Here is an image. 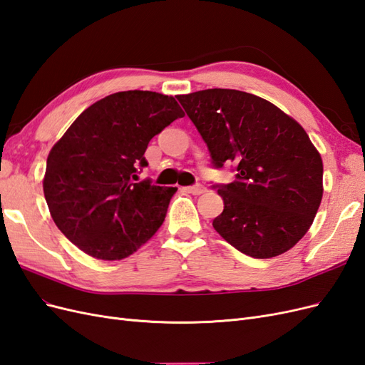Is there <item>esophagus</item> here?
<instances>
[{
	"label": "esophagus",
	"instance_id": "esophagus-1",
	"mask_svg": "<svg viewBox=\"0 0 365 365\" xmlns=\"http://www.w3.org/2000/svg\"><path fill=\"white\" fill-rule=\"evenodd\" d=\"M184 190L187 193H192V195H202L207 189L201 184H196V185H190V187H184Z\"/></svg>",
	"mask_w": 365,
	"mask_h": 365
}]
</instances>
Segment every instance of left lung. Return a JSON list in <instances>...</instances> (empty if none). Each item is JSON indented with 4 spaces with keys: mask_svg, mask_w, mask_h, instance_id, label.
<instances>
[{
    "mask_svg": "<svg viewBox=\"0 0 365 365\" xmlns=\"http://www.w3.org/2000/svg\"><path fill=\"white\" fill-rule=\"evenodd\" d=\"M176 98L205 141L213 168L235 165L233 182L213 185L224 200L215 230L254 259L291 250L323 197V161L306 130L244 91L213 88Z\"/></svg>",
    "mask_w": 365,
    "mask_h": 365,
    "instance_id": "obj_1",
    "label": "left lung"
}]
</instances>
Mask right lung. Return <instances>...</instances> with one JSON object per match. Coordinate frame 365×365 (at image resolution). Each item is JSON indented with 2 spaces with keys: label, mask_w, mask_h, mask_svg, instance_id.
Here are the masks:
<instances>
[{
  "label": "right lung",
  "mask_w": 365,
  "mask_h": 365,
  "mask_svg": "<svg viewBox=\"0 0 365 365\" xmlns=\"http://www.w3.org/2000/svg\"><path fill=\"white\" fill-rule=\"evenodd\" d=\"M184 117L170 96L121 91L96 102L53 146L43 195L54 224L90 256L120 260L164 222L176 187L137 181L149 141Z\"/></svg>",
  "instance_id": "right-lung-1"
}]
</instances>
